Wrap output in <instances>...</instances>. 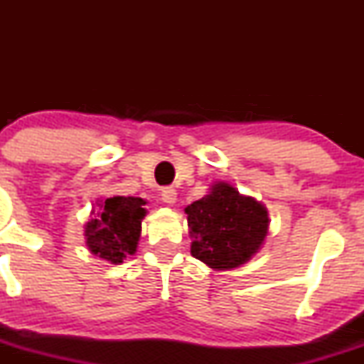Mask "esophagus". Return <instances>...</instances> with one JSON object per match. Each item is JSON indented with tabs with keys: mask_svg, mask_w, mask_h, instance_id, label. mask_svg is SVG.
<instances>
[{
	"mask_svg": "<svg viewBox=\"0 0 364 364\" xmlns=\"http://www.w3.org/2000/svg\"><path fill=\"white\" fill-rule=\"evenodd\" d=\"M161 196H162V202L168 203V205H173V203L176 202L178 193H176V190H174L173 186H168V188H164V190H162Z\"/></svg>",
	"mask_w": 364,
	"mask_h": 364,
	"instance_id": "obj_1",
	"label": "esophagus"
}]
</instances>
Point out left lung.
Segmentation results:
<instances>
[{
	"label": "left lung",
	"instance_id": "8db88e82",
	"mask_svg": "<svg viewBox=\"0 0 364 364\" xmlns=\"http://www.w3.org/2000/svg\"><path fill=\"white\" fill-rule=\"evenodd\" d=\"M185 212L193 237L191 255L217 270L248 262L269 232L265 207L252 196L240 195L228 183H217Z\"/></svg>",
	"mask_w": 364,
	"mask_h": 364
}]
</instances>
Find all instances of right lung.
Listing matches in <instances>:
<instances>
[{"mask_svg": "<svg viewBox=\"0 0 364 364\" xmlns=\"http://www.w3.org/2000/svg\"><path fill=\"white\" fill-rule=\"evenodd\" d=\"M145 202L135 196H112L99 205V212L87 223V246L94 255L111 263H121L136 252Z\"/></svg>", "mask_w": 364, "mask_h": 364, "instance_id": "1", "label": "right lung"}]
</instances>
